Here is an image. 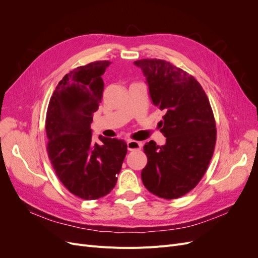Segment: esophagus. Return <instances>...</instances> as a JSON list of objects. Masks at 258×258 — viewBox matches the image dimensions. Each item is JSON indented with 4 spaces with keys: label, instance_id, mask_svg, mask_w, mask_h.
Here are the masks:
<instances>
[{
    "label": "esophagus",
    "instance_id": "esophagus-1",
    "mask_svg": "<svg viewBox=\"0 0 258 258\" xmlns=\"http://www.w3.org/2000/svg\"><path fill=\"white\" fill-rule=\"evenodd\" d=\"M127 147L129 151H136V150H141L142 143L134 141V140H128L127 141Z\"/></svg>",
    "mask_w": 258,
    "mask_h": 258
}]
</instances>
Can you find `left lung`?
Here are the masks:
<instances>
[{
  "label": "left lung",
  "mask_w": 258,
  "mask_h": 258,
  "mask_svg": "<svg viewBox=\"0 0 258 258\" xmlns=\"http://www.w3.org/2000/svg\"><path fill=\"white\" fill-rule=\"evenodd\" d=\"M146 77L153 104L165 111L160 131L166 144L143 147L147 165L141 177L148 191L163 199L189 192L205 175L216 142V126L201 85L168 61H135Z\"/></svg>",
  "instance_id": "1"
}]
</instances>
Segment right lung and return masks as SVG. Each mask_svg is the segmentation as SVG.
Returning <instances> with one entry per match:
<instances>
[{"instance_id": "right-lung-1", "label": "right lung", "mask_w": 258, "mask_h": 258, "mask_svg": "<svg viewBox=\"0 0 258 258\" xmlns=\"http://www.w3.org/2000/svg\"><path fill=\"white\" fill-rule=\"evenodd\" d=\"M110 61H96L64 75L50 98L46 115L48 157L61 183L75 196L95 200L116 185L127 154L123 140L99 137L90 124L102 99V76Z\"/></svg>"}]
</instances>
